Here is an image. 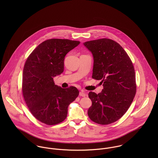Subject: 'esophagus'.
Here are the masks:
<instances>
[{"label": "esophagus", "instance_id": "obj_1", "mask_svg": "<svg viewBox=\"0 0 158 158\" xmlns=\"http://www.w3.org/2000/svg\"><path fill=\"white\" fill-rule=\"evenodd\" d=\"M79 95H80V96H81V97H85L86 94V93L83 90H81V91L80 92Z\"/></svg>", "mask_w": 158, "mask_h": 158}]
</instances>
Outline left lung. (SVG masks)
I'll use <instances>...</instances> for the list:
<instances>
[{
	"label": "left lung",
	"mask_w": 158,
	"mask_h": 158,
	"mask_svg": "<svg viewBox=\"0 0 158 158\" xmlns=\"http://www.w3.org/2000/svg\"><path fill=\"white\" fill-rule=\"evenodd\" d=\"M83 44L93 56L92 78L101 80L103 83L100 93L88 94L92 101L88 116L100 125L112 123L127 111L135 96L134 66L122 47L110 39L93 40Z\"/></svg>",
	"instance_id": "1"
}]
</instances>
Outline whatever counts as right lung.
<instances>
[{"instance_id": "1", "label": "right lung", "mask_w": 158, "mask_h": 158, "mask_svg": "<svg viewBox=\"0 0 158 158\" xmlns=\"http://www.w3.org/2000/svg\"><path fill=\"white\" fill-rule=\"evenodd\" d=\"M80 42L50 39L38 45L27 59L23 70V93L33 115L48 125L64 121L68 106L79 94L74 86L62 88L53 78L64 71V60L69 52Z\"/></svg>"}]
</instances>
